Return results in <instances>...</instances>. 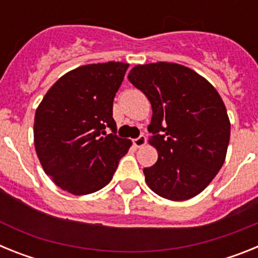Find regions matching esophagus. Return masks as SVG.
Masks as SVG:
<instances>
[{"label": "esophagus", "instance_id": "1", "mask_svg": "<svg viewBox=\"0 0 258 258\" xmlns=\"http://www.w3.org/2000/svg\"><path fill=\"white\" fill-rule=\"evenodd\" d=\"M146 137L145 136H140L138 138H136V140H133V145L136 146L137 149H140V147H143V146L146 145Z\"/></svg>", "mask_w": 258, "mask_h": 258}]
</instances>
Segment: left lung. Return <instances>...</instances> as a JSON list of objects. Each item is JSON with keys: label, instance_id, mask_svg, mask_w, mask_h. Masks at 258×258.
I'll return each mask as SVG.
<instances>
[{"label": "left lung", "instance_id": "left-lung-1", "mask_svg": "<svg viewBox=\"0 0 258 258\" xmlns=\"http://www.w3.org/2000/svg\"><path fill=\"white\" fill-rule=\"evenodd\" d=\"M127 79L152 107L149 142L159 157L143 169L149 187L174 202L197 197L226 157L230 120L220 94L204 77L177 63L136 66Z\"/></svg>", "mask_w": 258, "mask_h": 258}]
</instances>
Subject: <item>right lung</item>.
<instances>
[{
	"label": "right lung",
	"instance_id": "1",
	"mask_svg": "<svg viewBox=\"0 0 258 258\" xmlns=\"http://www.w3.org/2000/svg\"><path fill=\"white\" fill-rule=\"evenodd\" d=\"M127 67L108 61L70 71L36 109V152L61 190L74 195L101 190L132 146L131 140L117 137L112 117L113 98Z\"/></svg>",
	"mask_w": 258,
	"mask_h": 258
}]
</instances>
